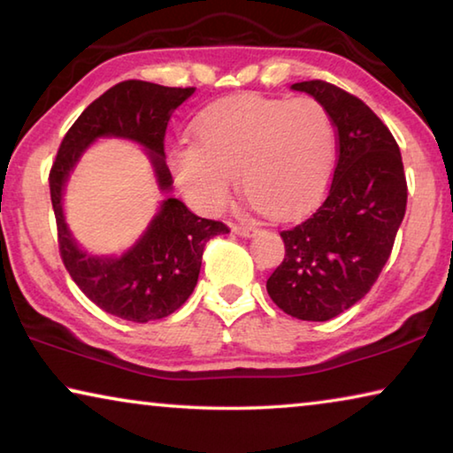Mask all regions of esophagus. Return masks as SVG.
I'll use <instances>...</instances> for the list:
<instances>
[{
  "mask_svg": "<svg viewBox=\"0 0 453 453\" xmlns=\"http://www.w3.org/2000/svg\"><path fill=\"white\" fill-rule=\"evenodd\" d=\"M232 232L235 234V235H242V237H251V235H256L257 234V227L256 226H232Z\"/></svg>",
  "mask_w": 453,
  "mask_h": 453,
  "instance_id": "obj_1",
  "label": "esophagus"
}]
</instances>
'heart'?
Listing matches in <instances>:
<instances>
[{
  "mask_svg": "<svg viewBox=\"0 0 453 453\" xmlns=\"http://www.w3.org/2000/svg\"><path fill=\"white\" fill-rule=\"evenodd\" d=\"M194 140L172 151V170L205 213L224 208L240 173L243 194L259 211L297 216L324 196L337 156L334 119L313 97H221L194 121Z\"/></svg>",
  "mask_w": 453,
  "mask_h": 453,
  "instance_id": "heart-1",
  "label": "heart"
}]
</instances>
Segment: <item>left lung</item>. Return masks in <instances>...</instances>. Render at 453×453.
I'll use <instances>...</instances> for the list:
<instances>
[{"mask_svg":"<svg viewBox=\"0 0 453 453\" xmlns=\"http://www.w3.org/2000/svg\"><path fill=\"white\" fill-rule=\"evenodd\" d=\"M326 107L337 134V165L324 203L280 232L286 257L267 294L291 318L327 321L372 289L392 254L408 203L402 153L362 99L334 83H294Z\"/></svg>","mask_w":453,"mask_h":453,"instance_id":"obj_1","label":"left lung"}]
</instances>
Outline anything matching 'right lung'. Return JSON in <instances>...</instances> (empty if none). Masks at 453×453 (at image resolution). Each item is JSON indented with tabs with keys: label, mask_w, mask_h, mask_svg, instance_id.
I'll return each mask as SVG.
<instances>
[{
	"label": "right lung",
	"mask_w": 453,
	"mask_h": 453,
	"mask_svg": "<svg viewBox=\"0 0 453 453\" xmlns=\"http://www.w3.org/2000/svg\"><path fill=\"white\" fill-rule=\"evenodd\" d=\"M194 91L140 80L110 88L75 119L50 172L59 256L65 270L97 308L135 324L167 318L186 303L197 283L205 243L213 235L227 234V226L197 218L180 199L167 197L145 234L124 256H91L75 243L65 224L64 188L89 143L97 137H124L148 150L159 189L170 191L173 181L164 151L167 121Z\"/></svg>",
	"instance_id": "1"
}]
</instances>
